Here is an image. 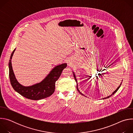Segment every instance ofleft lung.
<instances>
[{
  "instance_id": "obj_1",
  "label": "left lung",
  "mask_w": 133,
  "mask_h": 133,
  "mask_svg": "<svg viewBox=\"0 0 133 133\" xmlns=\"http://www.w3.org/2000/svg\"><path fill=\"white\" fill-rule=\"evenodd\" d=\"M72 73H73V75H74V78H75V81H76V83H77V90H78V91L81 94V95H83V96H85L83 94H82L81 91H80V90L78 89V84H77V79H76V76H75V73H74V71H72ZM122 82H123V81H122ZM122 83H121V84L119 85V86L117 87V88L112 93V94H111L110 95H109V96H107V97H104V98H102L103 99H106V98H109L110 96H111L112 95H113L118 90V89L120 88V87H121V85H122Z\"/></svg>"
}]
</instances>
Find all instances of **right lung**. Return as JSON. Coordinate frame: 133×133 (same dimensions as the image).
I'll use <instances>...</instances> for the list:
<instances>
[{"label":"right lung","instance_id":"right-lung-1","mask_svg":"<svg viewBox=\"0 0 133 133\" xmlns=\"http://www.w3.org/2000/svg\"><path fill=\"white\" fill-rule=\"evenodd\" d=\"M15 50L16 48L11 54L8 64L10 81L14 90L22 96L31 100H40L51 96L55 91V83L58 79L63 69L66 67L67 64L63 63L55 66L41 82L25 86L17 81L12 69L11 59Z\"/></svg>","mask_w":133,"mask_h":133}]
</instances>
